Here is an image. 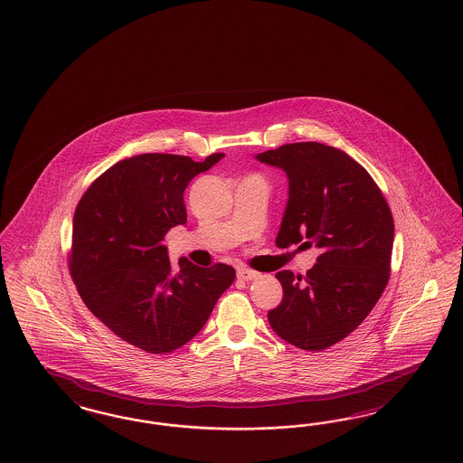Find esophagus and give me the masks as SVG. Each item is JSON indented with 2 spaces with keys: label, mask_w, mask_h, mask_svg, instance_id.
Here are the masks:
<instances>
[{
  "label": "esophagus",
  "mask_w": 463,
  "mask_h": 463,
  "mask_svg": "<svg viewBox=\"0 0 463 463\" xmlns=\"http://www.w3.org/2000/svg\"><path fill=\"white\" fill-rule=\"evenodd\" d=\"M257 276H259V272L254 269L239 268V270H237V278L240 281H252Z\"/></svg>",
  "instance_id": "34e87169"
}]
</instances>
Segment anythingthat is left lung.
<instances>
[{
	"mask_svg": "<svg viewBox=\"0 0 463 463\" xmlns=\"http://www.w3.org/2000/svg\"><path fill=\"white\" fill-rule=\"evenodd\" d=\"M283 168L289 199L276 245L320 249L314 269L301 278L276 274L283 299L269 310V324L305 351L343 341L373 310L390 279L393 216L385 195L364 166L322 143H289L257 155Z\"/></svg>",
	"mask_w": 463,
	"mask_h": 463,
	"instance_id": "8db88e82",
	"label": "left lung"
}]
</instances>
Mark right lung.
I'll use <instances>...</instances> for the list:
<instances>
[{
	"mask_svg": "<svg viewBox=\"0 0 463 463\" xmlns=\"http://www.w3.org/2000/svg\"><path fill=\"white\" fill-rule=\"evenodd\" d=\"M223 153L204 162L145 153L110 166L81 195L68 268L91 314L122 341L151 354L189 343L204 327L235 269L170 262L164 240L185 224L184 191Z\"/></svg>",
	"mask_w": 463,
	"mask_h": 463,
	"instance_id": "1",
	"label": "right lung"
}]
</instances>
